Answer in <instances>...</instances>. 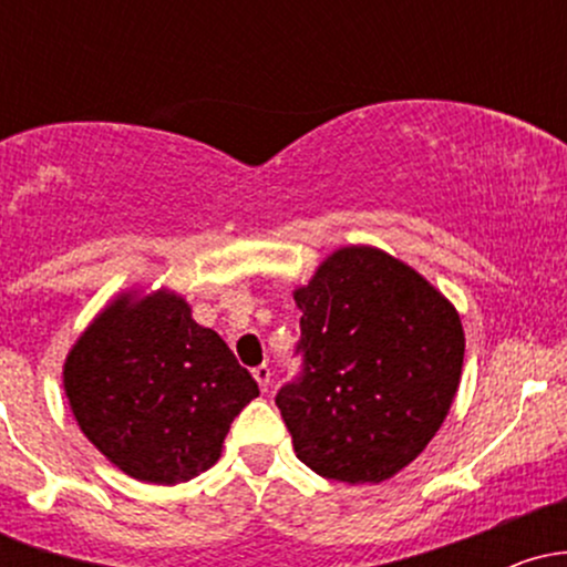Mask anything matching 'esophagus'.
<instances>
[{
  "mask_svg": "<svg viewBox=\"0 0 567 567\" xmlns=\"http://www.w3.org/2000/svg\"><path fill=\"white\" fill-rule=\"evenodd\" d=\"M252 379L258 381V386H261V392H266V389H269V381H271V370H269V365H258L256 370H252Z\"/></svg>",
  "mask_w": 567,
  "mask_h": 567,
  "instance_id": "1",
  "label": "esophagus"
}]
</instances>
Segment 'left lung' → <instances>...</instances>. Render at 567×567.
Masks as SVG:
<instances>
[{
  "label": "left lung",
  "mask_w": 567,
  "mask_h": 567,
  "mask_svg": "<svg viewBox=\"0 0 567 567\" xmlns=\"http://www.w3.org/2000/svg\"><path fill=\"white\" fill-rule=\"evenodd\" d=\"M292 296L303 373L275 402L296 455L338 483L394 477L424 453L458 392V311L373 245L338 247Z\"/></svg>",
  "instance_id": "left-lung-1"
}]
</instances>
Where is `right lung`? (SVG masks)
I'll use <instances>...</instances> for the list:
<instances>
[{
	"instance_id": "1",
	"label": "right lung",
	"mask_w": 567,
	"mask_h": 567,
	"mask_svg": "<svg viewBox=\"0 0 567 567\" xmlns=\"http://www.w3.org/2000/svg\"><path fill=\"white\" fill-rule=\"evenodd\" d=\"M63 392L84 437L116 470L175 485L216 464L258 383L216 330L194 322L184 296L133 288L69 349Z\"/></svg>"
}]
</instances>
